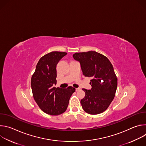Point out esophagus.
I'll return each mask as SVG.
<instances>
[{"mask_svg": "<svg viewBox=\"0 0 146 146\" xmlns=\"http://www.w3.org/2000/svg\"><path fill=\"white\" fill-rule=\"evenodd\" d=\"M80 89L79 88H76V91H79Z\"/></svg>", "mask_w": 146, "mask_h": 146, "instance_id": "obj_1", "label": "esophagus"}]
</instances>
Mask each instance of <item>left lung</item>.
<instances>
[{"label":"left lung","mask_w":146,"mask_h":146,"mask_svg":"<svg viewBox=\"0 0 146 146\" xmlns=\"http://www.w3.org/2000/svg\"><path fill=\"white\" fill-rule=\"evenodd\" d=\"M73 57L80 62L83 75L92 79L91 89H82L86 93L81 100L83 110L93 115L103 113L113 101L117 87L112 64L106 56L92 51L76 52Z\"/></svg>","instance_id":"8db88e82"}]
</instances>
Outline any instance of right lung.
I'll list each match as a JSON object with an SVG mask.
<instances>
[{
	"label": "right lung",
	"instance_id": "1",
	"mask_svg": "<svg viewBox=\"0 0 146 146\" xmlns=\"http://www.w3.org/2000/svg\"><path fill=\"white\" fill-rule=\"evenodd\" d=\"M67 54L65 52L52 51L38 60L31 78V88L35 100L44 113L57 115L64 113L70 98L76 89L54 87L56 84V67L59 61Z\"/></svg>",
	"mask_w": 146,
	"mask_h": 146
}]
</instances>
